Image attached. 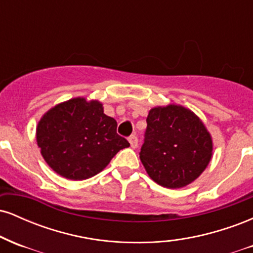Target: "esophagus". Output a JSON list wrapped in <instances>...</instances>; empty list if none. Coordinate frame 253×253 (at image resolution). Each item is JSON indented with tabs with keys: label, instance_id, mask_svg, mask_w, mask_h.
Segmentation results:
<instances>
[{
	"label": "esophagus",
	"instance_id": "34e87169",
	"mask_svg": "<svg viewBox=\"0 0 253 253\" xmlns=\"http://www.w3.org/2000/svg\"><path fill=\"white\" fill-rule=\"evenodd\" d=\"M128 141L130 144V147H133V149H135L136 146H138V138H136L135 134H132L128 138Z\"/></svg>",
	"mask_w": 253,
	"mask_h": 253
}]
</instances>
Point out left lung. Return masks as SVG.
I'll use <instances>...</instances> for the list:
<instances>
[{
  "instance_id": "obj_1",
  "label": "left lung",
  "mask_w": 253,
  "mask_h": 253,
  "mask_svg": "<svg viewBox=\"0 0 253 253\" xmlns=\"http://www.w3.org/2000/svg\"><path fill=\"white\" fill-rule=\"evenodd\" d=\"M140 161L149 176L170 189L194 182L210 164L213 141L190 109L177 104L149 112Z\"/></svg>"
}]
</instances>
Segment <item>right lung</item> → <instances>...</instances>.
<instances>
[{"mask_svg": "<svg viewBox=\"0 0 253 253\" xmlns=\"http://www.w3.org/2000/svg\"><path fill=\"white\" fill-rule=\"evenodd\" d=\"M118 124L102 103L76 97L42 115L37 143L46 163L58 175L82 181L101 172L129 143L117 133Z\"/></svg>", "mask_w": 253, "mask_h": 253, "instance_id": "add662e5", "label": "right lung"}]
</instances>
